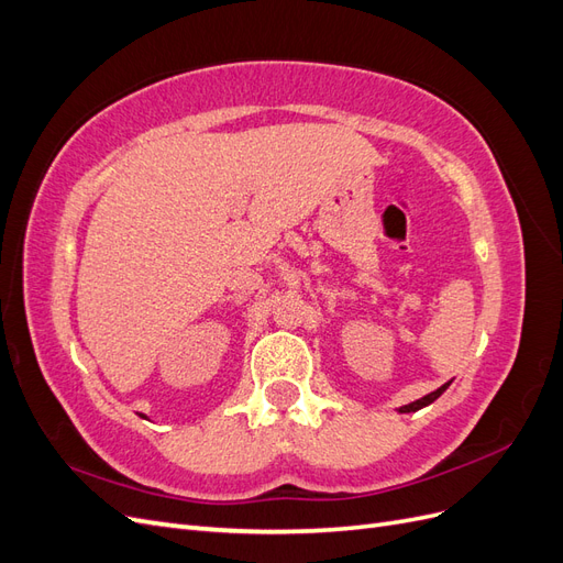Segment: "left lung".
<instances>
[{
	"instance_id": "left-lung-1",
	"label": "left lung",
	"mask_w": 563,
	"mask_h": 563,
	"mask_svg": "<svg viewBox=\"0 0 563 563\" xmlns=\"http://www.w3.org/2000/svg\"><path fill=\"white\" fill-rule=\"evenodd\" d=\"M449 387V383L446 385H441L439 389H434V391H430V395H424L422 399H416V401H411V404H406V406H401L399 411L401 413H411V411H418V408H422V406H428V404H432L437 397H441V391H444Z\"/></svg>"
}]
</instances>
